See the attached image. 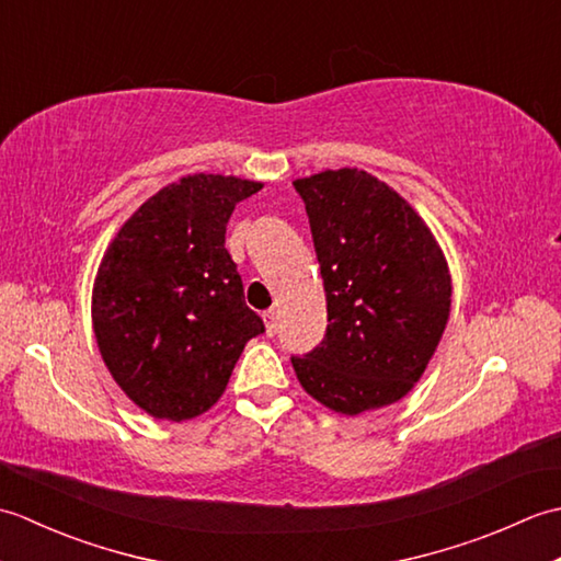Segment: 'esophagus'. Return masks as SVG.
Listing matches in <instances>:
<instances>
[{
	"instance_id": "1",
	"label": "esophagus",
	"mask_w": 561,
	"mask_h": 561,
	"mask_svg": "<svg viewBox=\"0 0 561 561\" xmlns=\"http://www.w3.org/2000/svg\"><path fill=\"white\" fill-rule=\"evenodd\" d=\"M262 320H265V330H267V335L272 337L274 335V332H277V320H279V311H277V308H267V311L265 313H262Z\"/></svg>"
}]
</instances>
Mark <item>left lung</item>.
<instances>
[{
    "mask_svg": "<svg viewBox=\"0 0 561 561\" xmlns=\"http://www.w3.org/2000/svg\"><path fill=\"white\" fill-rule=\"evenodd\" d=\"M320 262L328 330L291 356L304 390L340 414L402 400L432 362L450 316V270L426 221L376 175L323 171L294 181Z\"/></svg>",
    "mask_w": 561,
    "mask_h": 561,
    "instance_id": "left-lung-1",
    "label": "left lung"
}]
</instances>
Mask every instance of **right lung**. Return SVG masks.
Returning a JSON list of instances; mask_svg holds the SVG:
<instances>
[{"label":"right lung","instance_id":"1","mask_svg":"<svg viewBox=\"0 0 561 561\" xmlns=\"http://www.w3.org/2000/svg\"><path fill=\"white\" fill-rule=\"evenodd\" d=\"M257 190L236 175H185L151 195L101 260L91 294L99 352L157 420L185 422L217 404L248 340L265 330L226 250V224Z\"/></svg>","mask_w":561,"mask_h":561}]
</instances>
